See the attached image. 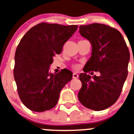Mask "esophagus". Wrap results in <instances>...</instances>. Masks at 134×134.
<instances>
[{
	"mask_svg": "<svg viewBox=\"0 0 134 134\" xmlns=\"http://www.w3.org/2000/svg\"><path fill=\"white\" fill-rule=\"evenodd\" d=\"M72 78H73L74 79H76L79 78V75L76 73H73L72 74Z\"/></svg>",
	"mask_w": 134,
	"mask_h": 134,
	"instance_id": "obj_1",
	"label": "esophagus"
}]
</instances>
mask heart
I'll use <instances>...</instances> for the list:
<instances>
[{
    "label": "heart",
    "mask_w": 134,
    "mask_h": 134,
    "mask_svg": "<svg viewBox=\"0 0 134 134\" xmlns=\"http://www.w3.org/2000/svg\"><path fill=\"white\" fill-rule=\"evenodd\" d=\"M72 68L75 69H77L79 68V65L74 64V65H72Z\"/></svg>",
    "instance_id": "1"
}]
</instances>
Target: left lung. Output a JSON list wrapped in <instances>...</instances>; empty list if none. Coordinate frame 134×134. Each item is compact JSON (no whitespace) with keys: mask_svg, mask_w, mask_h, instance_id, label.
<instances>
[{"mask_svg":"<svg viewBox=\"0 0 134 134\" xmlns=\"http://www.w3.org/2000/svg\"><path fill=\"white\" fill-rule=\"evenodd\" d=\"M80 34L92 44V56L79 75L80 103L90 109L102 111L116 102L128 75L130 52L118 30L101 23L79 27ZM99 71V77L86 72Z\"/></svg>","mask_w":134,"mask_h":134,"instance_id":"obj_1","label":"left lung"}]
</instances>
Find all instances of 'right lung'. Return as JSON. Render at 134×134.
I'll use <instances>...</instances> for the list:
<instances>
[{
    "label": "right lung",
    "instance_id": "obj_1",
    "mask_svg": "<svg viewBox=\"0 0 134 134\" xmlns=\"http://www.w3.org/2000/svg\"><path fill=\"white\" fill-rule=\"evenodd\" d=\"M77 28L74 25L41 23L30 29L19 42L14 76L19 98L29 109L43 112L56 105L61 90L71 81L72 73L63 69L52 74L50 65Z\"/></svg>",
    "mask_w": 134,
    "mask_h": 134
}]
</instances>
